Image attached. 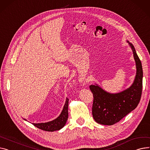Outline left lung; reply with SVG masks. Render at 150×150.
Instances as JSON below:
<instances>
[{
	"instance_id": "8db88e82",
	"label": "left lung",
	"mask_w": 150,
	"mask_h": 150,
	"mask_svg": "<svg viewBox=\"0 0 150 150\" xmlns=\"http://www.w3.org/2000/svg\"><path fill=\"white\" fill-rule=\"evenodd\" d=\"M131 47L136 63V73L133 84L124 91L111 93L97 84L90 86L93 95L92 115L95 121L102 125H112L134 110L141 100L143 71L141 62L133 45L127 41Z\"/></svg>"
}]
</instances>
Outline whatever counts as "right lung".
Segmentation results:
<instances>
[{
	"mask_svg": "<svg viewBox=\"0 0 150 150\" xmlns=\"http://www.w3.org/2000/svg\"><path fill=\"white\" fill-rule=\"evenodd\" d=\"M68 103L69 99L66 98L65 104L63 106L62 111L56 119L47 122L32 123L35 127L47 132H54L59 130L66 124L68 118ZM26 121V119H23Z\"/></svg>",
	"mask_w": 150,
	"mask_h": 150,
	"instance_id": "1",
	"label": "right lung"
}]
</instances>
